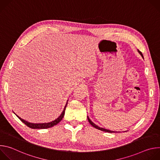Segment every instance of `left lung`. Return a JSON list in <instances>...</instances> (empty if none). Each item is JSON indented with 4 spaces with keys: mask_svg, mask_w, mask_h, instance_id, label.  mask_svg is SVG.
Wrapping results in <instances>:
<instances>
[{
    "mask_svg": "<svg viewBox=\"0 0 160 160\" xmlns=\"http://www.w3.org/2000/svg\"><path fill=\"white\" fill-rule=\"evenodd\" d=\"M138 52H139V53L141 55V56L144 58V57H143V55H142V52H141V51H139V50H138ZM87 119H88V122L90 123V125H92V126H93L94 128H97V129H98V130H101V131H104V132H109V133H112V132H115V131H111V130H108V129H106V128H102V127H99V126H98L97 125H96L94 123H93L92 121L90 120V119L89 118V117L87 116Z\"/></svg>",
    "mask_w": 160,
    "mask_h": 160,
    "instance_id": "obj_1",
    "label": "left lung"
}]
</instances>
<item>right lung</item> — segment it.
<instances>
[{
    "mask_svg": "<svg viewBox=\"0 0 160 160\" xmlns=\"http://www.w3.org/2000/svg\"><path fill=\"white\" fill-rule=\"evenodd\" d=\"M68 100L66 102V104L64 108V109L62 112V113L61 114V115L57 118L54 121H52L51 122H49V123H30L23 119L19 117H18L17 115H15L17 116V117L22 122L24 123L27 126H28V127L31 128H33V129H45V128H51L56 125H57L58 123H59L62 119V118L64 117V112H65V109H66V106H67V104H68Z\"/></svg>",
    "mask_w": 160,
    "mask_h": 160,
    "instance_id": "right-lung-1",
    "label": "right lung"
}]
</instances>
